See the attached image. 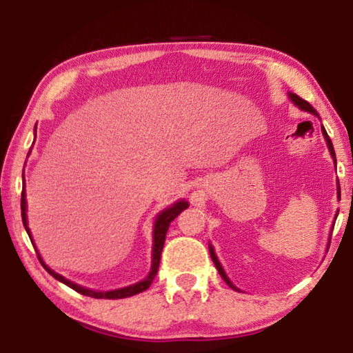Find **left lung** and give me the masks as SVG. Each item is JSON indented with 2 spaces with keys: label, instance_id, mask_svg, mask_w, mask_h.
<instances>
[{
  "label": "left lung",
  "instance_id": "1",
  "mask_svg": "<svg viewBox=\"0 0 353 353\" xmlns=\"http://www.w3.org/2000/svg\"><path fill=\"white\" fill-rule=\"evenodd\" d=\"M289 98H291V101L294 104L297 105L299 109H302V110H307V112H310V114H313V115H316L318 117V112L315 109L312 108V104H308L305 99H302L301 96H297L296 93H289ZM321 132H323V137H325V139H326V143H327V149H330V152H331V157L334 159V163H336V152H334V148H332V141L330 139V137H327V133H326V130H325V127H323L321 125ZM337 197H339L341 199V186H339V181H337ZM209 250H210V257H212V260H214V263H215V267H216V270H219V273H220V276L223 278V281L228 284V286L231 288V289H234V291H239L238 288L234 286L233 283L230 281V278L226 276V273H225V270H223V267H221L220 265V262H219V259H216V255H215V252H214V248H212V245H209Z\"/></svg>",
  "mask_w": 353,
  "mask_h": 353
}]
</instances>
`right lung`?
Segmentation results:
<instances>
[{"mask_svg":"<svg viewBox=\"0 0 353 353\" xmlns=\"http://www.w3.org/2000/svg\"><path fill=\"white\" fill-rule=\"evenodd\" d=\"M37 128V127H35ZM37 132V130H35ZM188 202L186 201H178L173 204L172 207H167L165 210H162L161 214L157 215L156 221H154V231H152V263H151V272L146 278L143 279V281H139L137 284H132V286H127V288H122V289H115V291H93V289H86L83 286H79V284L69 281V279H65L62 274L52 272V270L48 267V265L43 262L41 260V255L38 254V259H40V262L43 265V268L46 270L48 273L51 274L52 278H56L57 281L64 283L65 286H69L74 289V291L83 294V296H88V297H94V299H125V297H130V296H137V294L146 291V289L151 286L152 279L156 278L157 274V270H159V263H161V254H162V248H163V243H165V234H167V230L168 226L173 220L176 219L178 215L181 214L183 210L188 209ZM21 210H22V223L26 226V231L28 234V238H30L33 248H35V243H33L32 239V234H30V230H28V223H27V201H26V180H23V188H22V199H21Z\"/></svg>","mask_w":353,"mask_h":353,"instance_id":"right-lung-1","label":"right lung"}]
</instances>
